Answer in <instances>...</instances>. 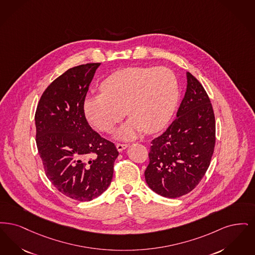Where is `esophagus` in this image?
Masks as SVG:
<instances>
[{
  "instance_id": "obj_1",
  "label": "esophagus",
  "mask_w": 255,
  "mask_h": 255,
  "mask_svg": "<svg viewBox=\"0 0 255 255\" xmlns=\"http://www.w3.org/2000/svg\"><path fill=\"white\" fill-rule=\"evenodd\" d=\"M128 146V145L127 144H116V147H117V149H118V151H119V152H121V151H123L124 149H126Z\"/></svg>"
}]
</instances>
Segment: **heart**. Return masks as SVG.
Returning <instances> with one entry per match:
<instances>
[{
    "mask_svg": "<svg viewBox=\"0 0 255 255\" xmlns=\"http://www.w3.org/2000/svg\"><path fill=\"white\" fill-rule=\"evenodd\" d=\"M100 89L102 93L85 99V114L100 131L110 132L127 112L130 118L116 132L124 140L144 129H160L171 116L179 96L177 78L164 67L124 68L105 79Z\"/></svg>",
    "mask_w": 255,
    "mask_h": 255,
    "instance_id": "obj_1",
    "label": "heart"
}]
</instances>
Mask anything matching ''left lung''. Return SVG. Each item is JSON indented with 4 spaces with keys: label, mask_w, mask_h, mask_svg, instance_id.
<instances>
[{
    "label": "left lung",
    "mask_w": 255,
    "mask_h": 255,
    "mask_svg": "<svg viewBox=\"0 0 255 255\" xmlns=\"http://www.w3.org/2000/svg\"><path fill=\"white\" fill-rule=\"evenodd\" d=\"M187 80L177 118L151 141L149 164L144 171L148 187L167 198H177L195 188L210 166L215 145L211 100L189 72Z\"/></svg>",
    "instance_id": "left-lung-1"
}]
</instances>
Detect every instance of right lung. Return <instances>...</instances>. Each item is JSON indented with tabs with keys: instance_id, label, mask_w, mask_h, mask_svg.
I'll return each mask as SVG.
<instances>
[{
	"instance_id": "obj_1",
	"label": "right lung",
	"mask_w": 255,
	"mask_h": 255,
	"mask_svg": "<svg viewBox=\"0 0 255 255\" xmlns=\"http://www.w3.org/2000/svg\"><path fill=\"white\" fill-rule=\"evenodd\" d=\"M100 63L72 67L44 90L36 113V144L44 171L64 195L80 202L111 185L119 152L86 119L84 102Z\"/></svg>"
}]
</instances>
